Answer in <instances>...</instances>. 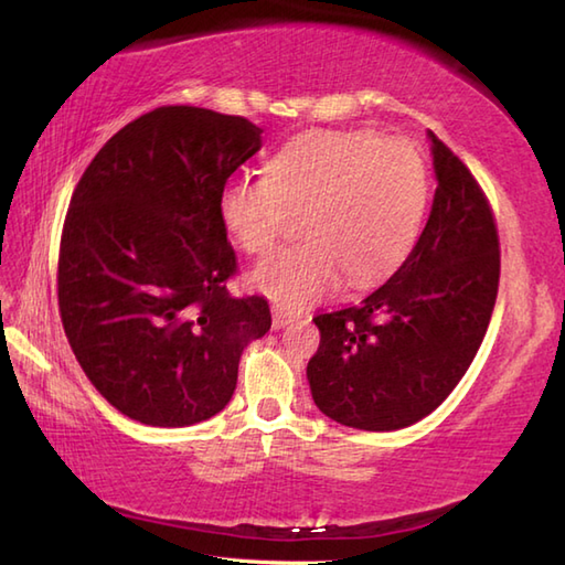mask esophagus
Instances as JSON below:
<instances>
[{
  "instance_id": "1",
  "label": "esophagus",
  "mask_w": 565,
  "mask_h": 565,
  "mask_svg": "<svg viewBox=\"0 0 565 565\" xmlns=\"http://www.w3.org/2000/svg\"><path fill=\"white\" fill-rule=\"evenodd\" d=\"M271 313H274V320H271L274 330H281V328L289 326L291 320H296V313H291V310H286V308H281V306H274Z\"/></svg>"
}]
</instances>
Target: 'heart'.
I'll list each match as a JSON object with an SVG mask.
<instances>
[{
  "label": "heart",
  "mask_w": 565,
  "mask_h": 565,
  "mask_svg": "<svg viewBox=\"0 0 565 565\" xmlns=\"http://www.w3.org/2000/svg\"><path fill=\"white\" fill-rule=\"evenodd\" d=\"M427 164L413 142L374 130H308L267 162V177H233L218 194L221 223L247 255H267L291 213L306 243L259 262L252 289L301 308L340 289H369L401 267L427 206Z\"/></svg>",
  "instance_id": "obj_1"
}]
</instances>
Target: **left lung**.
<instances>
[{
	"label": "left lung",
	"instance_id": "8db88e82",
	"mask_svg": "<svg viewBox=\"0 0 565 565\" xmlns=\"http://www.w3.org/2000/svg\"><path fill=\"white\" fill-rule=\"evenodd\" d=\"M429 138L437 189L413 252L362 303L313 318L320 347L308 362L310 393L347 427L391 431L437 411L471 366L493 316V209L471 170Z\"/></svg>",
	"mask_w": 565,
	"mask_h": 565
}]
</instances>
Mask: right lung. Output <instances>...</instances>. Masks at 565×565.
<instances>
[{"label":"right lung","instance_id":"obj_1","mask_svg":"<svg viewBox=\"0 0 565 565\" xmlns=\"http://www.w3.org/2000/svg\"><path fill=\"white\" fill-rule=\"evenodd\" d=\"M262 128L199 106L124 126L72 191L57 306L84 374L118 413L186 427L233 398L239 354L271 328L267 298L227 294L235 249L218 194Z\"/></svg>","mask_w":565,"mask_h":565}]
</instances>
